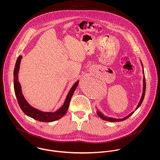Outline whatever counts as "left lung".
Wrapping results in <instances>:
<instances>
[{"mask_svg":"<svg viewBox=\"0 0 160 160\" xmlns=\"http://www.w3.org/2000/svg\"><path fill=\"white\" fill-rule=\"evenodd\" d=\"M140 63H141V65L143 67V65H142V62L140 61ZM143 92H142V97L140 98V100L137 105V108L136 109V110L138 108V107L141 105L143 100V98H144V97H145V89H146V84H145V74H144V71H143ZM134 113V112H132L131 113H130L129 114H128L127 116L123 118H121V119H116V118H111V117H108L107 116H105L104 114H102L100 112L98 111L97 112V113L98 114V116L102 118V119L105 120V121H110V122H119V121H122L126 119H128L129 117H130L132 114H133Z\"/></svg>","mask_w":160,"mask_h":160,"instance_id":"obj_1","label":"left lung"}]
</instances>
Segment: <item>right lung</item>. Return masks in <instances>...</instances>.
Wrapping results in <instances>:
<instances>
[{"mask_svg": "<svg viewBox=\"0 0 160 160\" xmlns=\"http://www.w3.org/2000/svg\"><path fill=\"white\" fill-rule=\"evenodd\" d=\"M22 58V56L21 55L19 56L18 58H17V60L15 64L14 72H13V78H14L13 84H14L15 93L18 104L21 109L24 112V113L37 121L46 122H53L62 118L65 114H66L68 109L71 98L73 95L74 92L78 85L79 81L76 82L75 84L71 88L67 96V98L64 102L63 105L58 110H57L55 112H44L40 111L31 107L26 100L22 93L21 85L18 82V74L20 69V65Z\"/></svg>", "mask_w": 160, "mask_h": 160, "instance_id": "1", "label": "right lung"}]
</instances>
